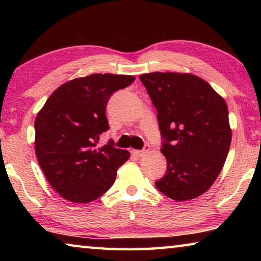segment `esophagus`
<instances>
[{
    "instance_id": "1",
    "label": "esophagus",
    "mask_w": 261,
    "mask_h": 261,
    "mask_svg": "<svg viewBox=\"0 0 261 261\" xmlns=\"http://www.w3.org/2000/svg\"><path fill=\"white\" fill-rule=\"evenodd\" d=\"M148 149H149L148 145H145L143 149H132V154H134L135 156H138L139 158V156H143L145 153H147Z\"/></svg>"
}]
</instances>
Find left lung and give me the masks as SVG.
I'll return each mask as SVG.
<instances>
[{
  "label": "left lung",
  "mask_w": 261,
  "mask_h": 261,
  "mask_svg": "<svg viewBox=\"0 0 261 261\" xmlns=\"http://www.w3.org/2000/svg\"><path fill=\"white\" fill-rule=\"evenodd\" d=\"M156 109L167 171L155 187L184 201L206 192L218 177L231 143L228 107L204 79L190 73L141 74Z\"/></svg>",
  "instance_id": "8db88e82"
}]
</instances>
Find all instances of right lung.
Returning a JSON list of instances; mask_svg holds the SVG:
<instances>
[{
	"mask_svg": "<svg viewBox=\"0 0 261 261\" xmlns=\"http://www.w3.org/2000/svg\"><path fill=\"white\" fill-rule=\"evenodd\" d=\"M134 76L94 73L77 78L54 91L34 123L35 154L48 182L64 199L91 202L108 191L117 169L130 153L109 140L106 108L115 92L131 85Z\"/></svg>",
	"mask_w": 261,
	"mask_h": 261,
	"instance_id": "1",
	"label": "right lung"
}]
</instances>
